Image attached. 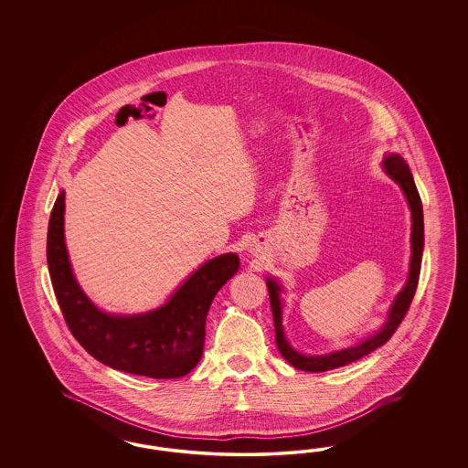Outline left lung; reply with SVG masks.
<instances>
[{"label": "left lung", "instance_id": "8db88e82", "mask_svg": "<svg viewBox=\"0 0 468 468\" xmlns=\"http://www.w3.org/2000/svg\"><path fill=\"white\" fill-rule=\"evenodd\" d=\"M383 170L386 175L399 185L403 190L405 198L409 202L411 211V255L410 270H409V280L401 292L398 293L395 302L391 303L388 319L383 326L379 327L374 335L358 341L354 346H346L343 350H336L331 354L324 355H303L297 352L284 336L283 331V303H282V284L274 278H266L268 292H270L271 311L274 319V331H276V345L280 354L283 355L284 360L292 364L293 367L307 372H324L331 368L343 367L346 364H352L355 360L366 356L374 352L376 348L383 346L386 341L393 336L399 323L403 321L405 314L409 312L411 298L415 295L417 284H419V274H420V264H422V252H424V211L419 190L413 182L410 168L405 163V159L399 154H386L383 159Z\"/></svg>", "mask_w": 468, "mask_h": 468}]
</instances>
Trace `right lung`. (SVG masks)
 Instances as JSON below:
<instances>
[{
    "label": "right lung",
    "instance_id": "obj_1",
    "mask_svg": "<svg viewBox=\"0 0 468 468\" xmlns=\"http://www.w3.org/2000/svg\"><path fill=\"white\" fill-rule=\"evenodd\" d=\"M65 192L48 227V268L71 335L101 364L153 379H175L196 367L204 350L207 311L221 286L240 268L235 252L194 271L154 311L120 315L98 309L79 286L65 245Z\"/></svg>",
    "mask_w": 468,
    "mask_h": 468
}]
</instances>
